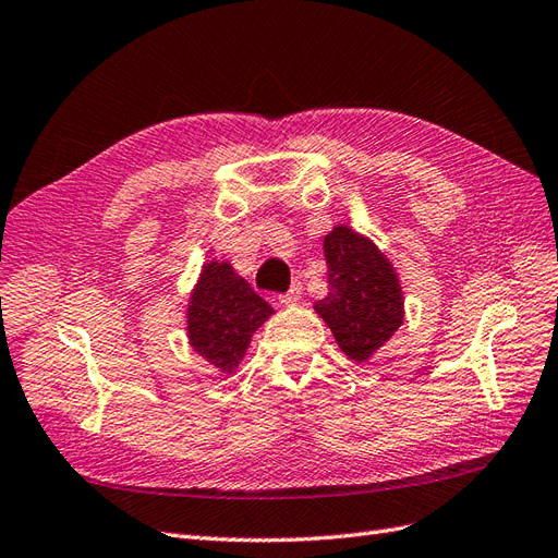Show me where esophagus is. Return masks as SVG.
<instances>
[{"label": "esophagus", "instance_id": "1", "mask_svg": "<svg viewBox=\"0 0 558 558\" xmlns=\"http://www.w3.org/2000/svg\"><path fill=\"white\" fill-rule=\"evenodd\" d=\"M300 298H303V286H300V281H295L291 289H289V293L279 295V303L286 305V307H291V305L300 303Z\"/></svg>", "mask_w": 558, "mask_h": 558}]
</instances>
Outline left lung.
Instances as JSON below:
<instances>
[{"label": "left lung", "mask_w": 558, "mask_h": 558, "mask_svg": "<svg viewBox=\"0 0 558 558\" xmlns=\"http://www.w3.org/2000/svg\"><path fill=\"white\" fill-rule=\"evenodd\" d=\"M328 295L314 303L342 354L368 364L403 324V289L395 265L371 236L336 225L324 236Z\"/></svg>", "instance_id": "1"}]
</instances>
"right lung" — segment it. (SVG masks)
<instances>
[{
  "instance_id": "1",
  "label": "right lung",
  "mask_w": 558,
  "mask_h": 558,
  "mask_svg": "<svg viewBox=\"0 0 558 558\" xmlns=\"http://www.w3.org/2000/svg\"><path fill=\"white\" fill-rule=\"evenodd\" d=\"M272 314V305L236 275L230 260L210 258L187 298V342L218 375H232L244 361L253 333Z\"/></svg>"
}]
</instances>
